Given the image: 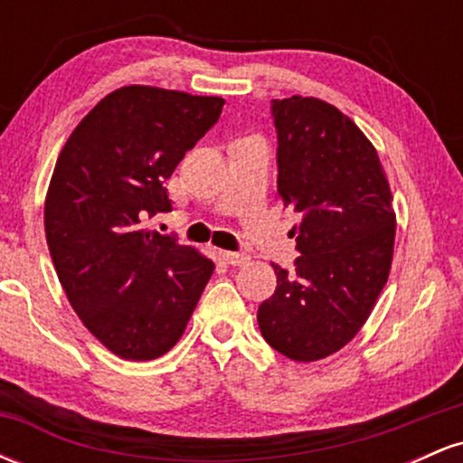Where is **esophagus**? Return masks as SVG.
<instances>
[{"label": "esophagus", "instance_id": "obj_1", "mask_svg": "<svg viewBox=\"0 0 463 463\" xmlns=\"http://www.w3.org/2000/svg\"><path fill=\"white\" fill-rule=\"evenodd\" d=\"M222 259L228 265H246L250 261L248 252H232V250H222Z\"/></svg>", "mask_w": 463, "mask_h": 463}]
</instances>
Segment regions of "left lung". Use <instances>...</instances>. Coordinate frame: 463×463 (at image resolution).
Wrapping results in <instances>:
<instances>
[{"label":"left lung","instance_id":"left-lung-1","mask_svg":"<svg viewBox=\"0 0 463 463\" xmlns=\"http://www.w3.org/2000/svg\"><path fill=\"white\" fill-rule=\"evenodd\" d=\"M279 195L300 213V257L274 265L276 291L257 313L265 342L294 361L344 348L387 283L396 215L374 146L346 115L317 98L272 99Z\"/></svg>","mask_w":463,"mask_h":463}]
</instances>
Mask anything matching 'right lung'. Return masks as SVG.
Wrapping results in <instances>:
<instances>
[{
	"instance_id": "right-lung-1",
	"label": "right lung",
	"mask_w": 463,
	"mask_h": 463,
	"mask_svg": "<svg viewBox=\"0 0 463 463\" xmlns=\"http://www.w3.org/2000/svg\"><path fill=\"white\" fill-rule=\"evenodd\" d=\"M222 98L156 87L109 93L71 132L45 200V237L73 311L117 357L150 361L184 333L215 265L147 228L165 180L217 124Z\"/></svg>"
}]
</instances>
